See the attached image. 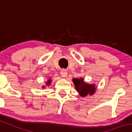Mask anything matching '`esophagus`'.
<instances>
[{
    "instance_id": "1",
    "label": "esophagus",
    "mask_w": 132,
    "mask_h": 132,
    "mask_svg": "<svg viewBox=\"0 0 132 132\" xmlns=\"http://www.w3.org/2000/svg\"><path fill=\"white\" fill-rule=\"evenodd\" d=\"M61 77H63V78H65V77H67V70L65 69H62L61 71Z\"/></svg>"
}]
</instances>
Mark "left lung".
Returning a JSON list of instances; mask_svg holds the SVG:
<instances>
[{
    "mask_svg": "<svg viewBox=\"0 0 132 132\" xmlns=\"http://www.w3.org/2000/svg\"><path fill=\"white\" fill-rule=\"evenodd\" d=\"M75 85L76 90L78 91L80 95L82 97H85L90 94V95H92L95 91V86L93 84H86L84 82L83 78H74L72 80Z\"/></svg>",
    "mask_w": 132,
    "mask_h": 132,
    "instance_id": "8db88e82",
    "label": "left lung"
}]
</instances>
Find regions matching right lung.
<instances>
[{"label":"right lung","instance_id":"right-lung-1","mask_svg":"<svg viewBox=\"0 0 132 132\" xmlns=\"http://www.w3.org/2000/svg\"><path fill=\"white\" fill-rule=\"evenodd\" d=\"M50 83H51V80H48V82H46V84L47 85H50ZM43 88H44V87H43Z\"/></svg>","mask_w":132,"mask_h":132}]
</instances>
